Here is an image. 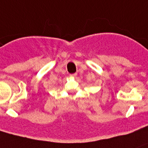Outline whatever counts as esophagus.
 <instances>
[{"mask_svg": "<svg viewBox=\"0 0 148 148\" xmlns=\"http://www.w3.org/2000/svg\"><path fill=\"white\" fill-rule=\"evenodd\" d=\"M70 77H75L76 76H77V74H76V73H74V74H70Z\"/></svg>", "mask_w": 148, "mask_h": 148, "instance_id": "34e87169", "label": "esophagus"}]
</instances>
